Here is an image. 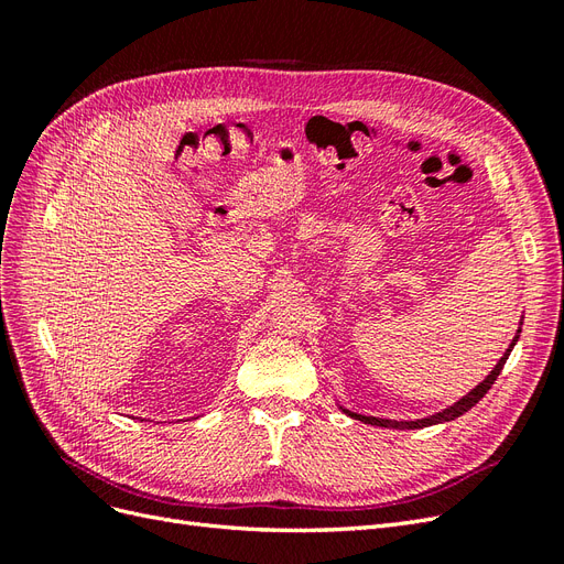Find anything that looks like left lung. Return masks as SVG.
Returning <instances> with one entry per match:
<instances>
[{"instance_id": "8db88e82", "label": "left lung", "mask_w": 564, "mask_h": 564, "mask_svg": "<svg viewBox=\"0 0 564 564\" xmlns=\"http://www.w3.org/2000/svg\"><path fill=\"white\" fill-rule=\"evenodd\" d=\"M520 334H522V322H520V327H518V332H516V336H513V340H510V346L506 348V352H503V357L501 360L494 365V369L489 371V377L485 379V381H480L477 383L473 390H468V395H464L460 400H456L454 404H449V406H445V409H440V412H435V414H429V416H423V419H409V421H395V419H379V416H365V414H357V412H350V409H344V414H348L350 419H357V421H362V423H369V425H379V429H398V431H414V429H429V425H437V423H447V421H454V419H458V416H464L468 409H473L477 402H480L485 395H487V390L494 386V381L499 379V373H501V369H503V365H506V360H508V355H510V350L516 348V344H518V338H520Z\"/></svg>"}]
</instances>
